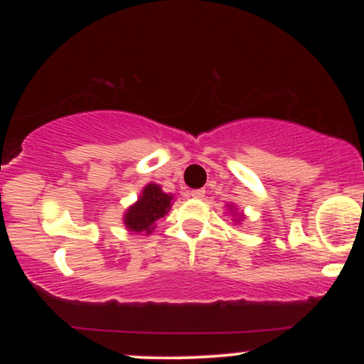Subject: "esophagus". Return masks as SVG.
Segmentation results:
<instances>
[{"mask_svg":"<svg viewBox=\"0 0 364 364\" xmlns=\"http://www.w3.org/2000/svg\"><path fill=\"white\" fill-rule=\"evenodd\" d=\"M190 195L193 196V198H196V200H202L203 196H205V190H193Z\"/></svg>","mask_w":364,"mask_h":364,"instance_id":"esophagus-1","label":"esophagus"}]
</instances>
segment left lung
<instances>
[{
  "mask_svg": "<svg viewBox=\"0 0 364 364\" xmlns=\"http://www.w3.org/2000/svg\"><path fill=\"white\" fill-rule=\"evenodd\" d=\"M225 208H228L229 215L232 217V223H235V224H241V223H243V220L246 219L243 212L237 210V208H236L235 205H232V203H228V205H225Z\"/></svg>",
  "mask_w": 364,
  "mask_h": 364,
  "instance_id": "left-lung-1",
  "label": "left lung"
}]
</instances>
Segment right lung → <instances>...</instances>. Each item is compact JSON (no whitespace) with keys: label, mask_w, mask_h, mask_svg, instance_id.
Here are the masks:
<instances>
[{"label":"right lung","mask_w":364,"mask_h":364,"mask_svg":"<svg viewBox=\"0 0 364 364\" xmlns=\"http://www.w3.org/2000/svg\"><path fill=\"white\" fill-rule=\"evenodd\" d=\"M174 195L162 191L161 185L149 183L144 186L135 203L123 214V224L129 232H150L156 229L157 220L171 210Z\"/></svg>","instance_id":"1"}]
</instances>
